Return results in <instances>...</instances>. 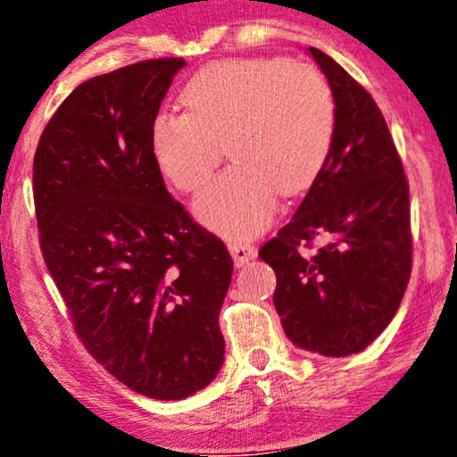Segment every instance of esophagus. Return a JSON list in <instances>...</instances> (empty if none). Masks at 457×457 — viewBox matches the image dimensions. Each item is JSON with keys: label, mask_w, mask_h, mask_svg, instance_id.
Segmentation results:
<instances>
[{"label": "esophagus", "mask_w": 457, "mask_h": 457, "mask_svg": "<svg viewBox=\"0 0 457 457\" xmlns=\"http://www.w3.org/2000/svg\"><path fill=\"white\" fill-rule=\"evenodd\" d=\"M228 248H229V253H232L234 263L238 267L246 265L248 261H253L254 257H257V248H254L253 245H248V242L232 240V242H228Z\"/></svg>", "instance_id": "obj_1"}]
</instances>
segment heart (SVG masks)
<instances>
[{"label":"heart","instance_id":"obj_1","mask_svg":"<svg viewBox=\"0 0 457 457\" xmlns=\"http://www.w3.org/2000/svg\"><path fill=\"white\" fill-rule=\"evenodd\" d=\"M181 100L187 112H161L152 120L150 152L175 187L194 192L228 145L234 165L194 204L200 221L225 238L263 232L278 190H307L330 156L337 104L326 79L307 64L284 58L212 62L187 81Z\"/></svg>","mask_w":457,"mask_h":457}]
</instances>
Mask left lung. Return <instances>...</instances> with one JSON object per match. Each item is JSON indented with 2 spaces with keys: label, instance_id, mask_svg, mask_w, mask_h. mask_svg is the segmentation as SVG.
I'll list each match as a JSON object with an SVG mask.
<instances>
[{
  "label": "left lung",
  "instance_id": "obj_1",
  "mask_svg": "<svg viewBox=\"0 0 457 457\" xmlns=\"http://www.w3.org/2000/svg\"><path fill=\"white\" fill-rule=\"evenodd\" d=\"M307 52L337 104L332 150L295 217L259 257L276 271L273 305L286 337L299 349L346 357L380 337L405 295L410 186L374 97L328 54ZM313 239L322 242L315 252Z\"/></svg>",
  "mask_w": 457,
  "mask_h": 457
}]
</instances>
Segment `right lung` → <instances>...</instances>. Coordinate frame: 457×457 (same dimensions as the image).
Returning a JSON list of instances; mask_svg holds the SVG:
<instances>
[{
  "label": "right lung",
  "instance_id": "add662e5",
  "mask_svg": "<svg viewBox=\"0 0 457 457\" xmlns=\"http://www.w3.org/2000/svg\"><path fill=\"white\" fill-rule=\"evenodd\" d=\"M184 58L89 79L54 112L33 161L46 265L94 360L150 399L190 397L223 366L219 312L234 261L171 198L150 127Z\"/></svg>",
  "mask_w": 457,
  "mask_h": 457
}]
</instances>
